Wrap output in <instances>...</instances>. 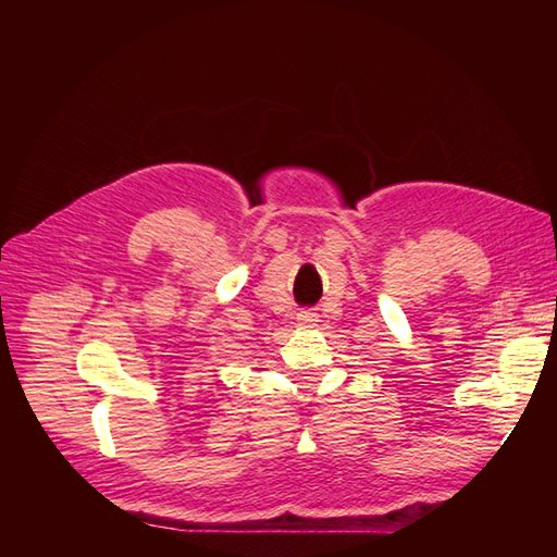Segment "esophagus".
<instances>
[{
  "label": "esophagus",
  "mask_w": 557,
  "mask_h": 557,
  "mask_svg": "<svg viewBox=\"0 0 557 557\" xmlns=\"http://www.w3.org/2000/svg\"><path fill=\"white\" fill-rule=\"evenodd\" d=\"M297 321H299L301 327H313V325L318 323V313H313V311H301Z\"/></svg>",
  "instance_id": "34e87169"
}]
</instances>
